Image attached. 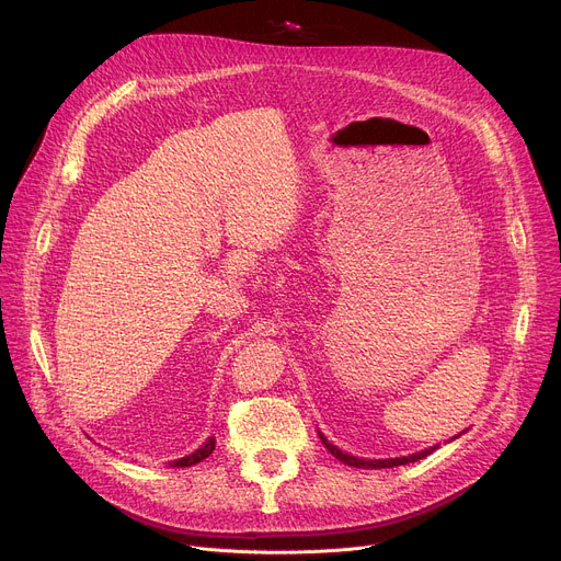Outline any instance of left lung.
<instances>
[{"instance_id": "1", "label": "left lung", "mask_w": 561, "mask_h": 561, "mask_svg": "<svg viewBox=\"0 0 561 561\" xmlns=\"http://www.w3.org/2000/svg\"><path fill=\"white\" fill-rule=\"evenodd\" d=\"M320 436V440L322 444H325V448L339 459V461H343V463H347V466H355V468H393V466H402V463H411V461H419V459H423V457H427L430 453H434L436 450V446L434 448H427V450H421V453H416V455H409V457H396V459H359V457H352V455H347V453H341L336 446H332L330 440L322 436V434H318Z\"/></svg>"}]
</instances>
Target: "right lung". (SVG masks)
Listing matches in <instances>:
<instances>
[{
	"instance_id": "right-lung-1",
	"label": "right lung",
	"mask_w": 561,
	"mask_h": 561,
	"mask_svg": "<svg viewBox=\"0 0 561 561\" xmlns=\"http://www.w3.org/2000/svg\"><path fill=\"white\" fill-rule=\"evenodd\" d=\"M214 448H216V438H214V436H209V438H206V444H204L199 450H195V453H193V455H188V457H182V459L172 461L170 466H176V468L193 466V463H197V461H202V459L209 457V455L214 453Z\"/></svg>"
}]
</instances>
